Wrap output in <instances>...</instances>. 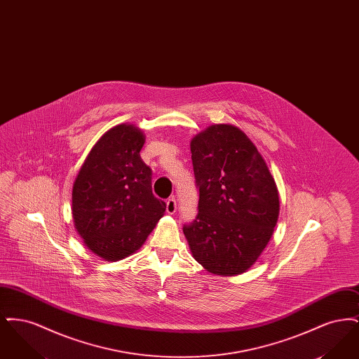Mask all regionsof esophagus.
<instances>
[{"label":"esophagus","instance_id":"esophagus-1","mask_svg":"<svg viewBox=\"0 0 359 359\" xmlns=\"http://www.w3.org/2000/svg\"><path fill=\"white\" fill-rule=\"evenodd\" d=\"M165 203H167V212H168V214H173V212L176 211V205H177L176 199L172 196L170 199H167Z\"/></svg>","mask_w":359,"mask_h":359}]
</instances>
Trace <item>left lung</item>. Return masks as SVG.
Here are the masks:
<instances>
[{"instance_id":"8db88e82","label":"left lung","mask_w":359,"mask_h":359,"mask_svg":"<svg viewBox=\"0 0 359 359\" xmlns=\"http://www.w3.org/2000/svg\"><path fill=\"white\" fill-rule=\"evenodd\" d=\"M198 214L183 224L194 258L208 272H246L269 242L278 192L255 144L233 125H212L191 141Z\"/></svg>"}]
</instances>
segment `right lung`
<instances>
[{
    "label": "right lung",
    "instance_id": "1",
    "mask_svg": "<svg viewBox=\"0 0 359 359\" xmlns=\"http://www.w3.org/2000/svg\"><path fill=\"white\" fill-rule=\"evenodd\" d=\"M144 135L114 126L94 145L72 188V217L86 246L106 261L138 250L165 211L152 192V170L141 160Z\"/></svg>",
    "mask_w": 359,
    "mask_h": 359
}]
</instances>
